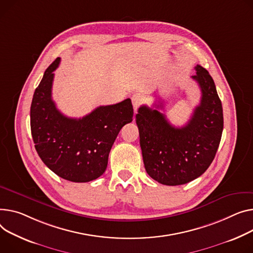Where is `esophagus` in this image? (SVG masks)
<instances>
[{"label": "esophagus", "mask_w": 253, "mask_h": 253, "mask_svg": "<svg viewBox=\"0 0 253 253\" xmlns=\"http://www.w3.org/2000/svg\"><path fill=\"white\" fill-rule=\"evenodd\" d=\"M131 99H132V105H133L134 112H136V111H137V109L139 108V106L142 104V102H143V98H142V96H141L140 94L135 93V94H133V95H132Z\"/></svg>", "instance_id": "esophagus-1"}]
</instances>
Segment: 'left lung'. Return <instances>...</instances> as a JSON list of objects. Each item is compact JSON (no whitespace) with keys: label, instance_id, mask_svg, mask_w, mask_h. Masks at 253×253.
Masks as SVG:
<instances>
[{"label":"left lung","instance_id":"8db88e82","mask_svg":"<svg viewBox=\"0 0 253 253\" xmlns=\"http://www.w3.org/2000/svg\"><path fill=\"white\" fill-rule=\"evenodd\" d=\"M191 76L199 85L201 98L188 123L175 127L159 109L141 106L136 114L145 170L161 184L176 186L203 175L211 164L224 127L221 99L213 79L204 67H195Z\"/></svg>","mask_w":253,"mask_h":253}]
</instances>
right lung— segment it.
Instances as JSON below:
<instances>
[{
	"mask_svg": "<svg viewBox=\"0 0 253 253\" xmlns=\"http://www.w3.org/2000/svg\"><path fill=\"white\" fill-rule=\"evenodd\" d=\"M57 58L45 70L33 94L30 128L36 149L44 165L59 177L72 182H89L102 176L110 150L125 124L132 122L130 98L100 106L79 119L64 116L52 99Z\"/></svg>",
	"mask_w": 253,
	"mask_h": 253,
	"instance_id": "obj_1",
	"label": "right lung"
}]
</instances>
